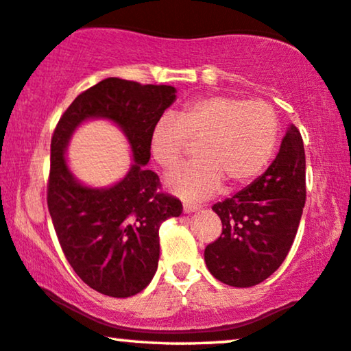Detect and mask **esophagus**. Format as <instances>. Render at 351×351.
Returning <instances> with one entry per match:
<instances>
[{
  "instance_id": "34e87169",
  "label": "esophagus",
  "mask_w": 351,
  "mask_h": 351,
  "mask_svg": "<svg viewBox=\"0 0 351 351\" xmlns=\"http://www.w3.org/2000/svg\"><path fill=\"white\" fill-rule=\"evenodd\" d=\"M199 207L197 206H193V204H185V206H183V212L185 213H193V212H196Z\"/></svg>"
}]
</instances>
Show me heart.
<instances>
[{
	"label": "heart",
	"mask_w": 351,
	"mask_h": 351,
	"mask_svg": "<svg viewBox=\"0 0 351 351\" xmlns=\"http://www.w3.org/2000/svg\"><path fill=\"white\" fill-rule=\"evenodd\" d=\"M279 122L271 105L232 95H208L165 116L149 136V154L161 169H172L196 144V160L169 172L168 190L185 201H202L251 185L273 158Z\"/></svg>",
	"instance_id": "b5f03b06"
}]
</instances>
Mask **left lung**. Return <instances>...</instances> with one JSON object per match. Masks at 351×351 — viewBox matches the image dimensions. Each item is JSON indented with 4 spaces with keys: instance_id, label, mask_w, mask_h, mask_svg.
<instances>
[{
    "instance_id": "left-lung-1",
    "label": "left lung",
    "mask_w": 351,
    "mask_h": 351,
    "mask_svg": "<svg viewBox=\"0 0 351 351\" xmlns=\"http://www.w3.org/2000/svg\"><path fill=\"white\" fill-rule=\"evenodd\" d=\"M304 201L303 138L290 125L268 169L212 207L223 223V234L204 251L208 271L232 287H252L265 281L292 247Z\"/></svg>"
}]
</instances>
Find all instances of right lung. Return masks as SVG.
I'll return each instance as SVG.
<instances>
[{
	"mask_svg": "<svg viewBox=\"0 0 351 351\" xmlns=\"http://www.w3.org/2000/svg\"><path fill=\"white\" fill-rule=\"evenodd\" d=\"M176 93L166 84L101 80L72 101L53 133L48 212L70 267L104 295L127 298L147 287L158 267L160 226L182 213L179 199L160 193L158 176L144 168L150 132ZM89 119L114 121L131 144L132 168L112 187L80 184L63 157L73 132Z\"/></svg>",
	"mask_w": 351,
	"mask_h": 351,
	"instance_id": "1",
	"label": "right lung"
}]
</instances>
